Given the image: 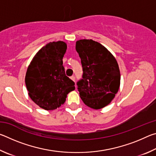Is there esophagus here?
Instances as JSON below:
<instances>
[{
	"label": "esophagus",
	"instance_id": "esophagus-1",
	"mask_svg": "<svg viewBox=\"0 0 156 156\" xmlns=\"http://www.w3.org/2000/svg\"><path fill=\"white\" fill-rule=\"evenodd\" d=\"M70 78L71 79H72V80H73V81H74L75 82V76H71V77H70Z\"/></svg>",
	"mask_w": 156,
	"mask_h": 156
}]
</instances>
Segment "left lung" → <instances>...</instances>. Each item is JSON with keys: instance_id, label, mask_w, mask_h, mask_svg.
<instances>
[{"instance_id": "8db88e82", "label": "left lung", "mask_w": 156, "mask_h": 156, "mask_svg": "<svg viewBox=\"0 0 156 156\" xmlns=\"http://www.w3.org/2000/svg\"><path fill=\"white\" fill-rule=\"evenodd\" d=\"M83 66V79L77 83L82 100L94 109L109 105L118 93L120 73L117 60L106 47L93 40L76 41Z\"/></svg>"}]
</instances>
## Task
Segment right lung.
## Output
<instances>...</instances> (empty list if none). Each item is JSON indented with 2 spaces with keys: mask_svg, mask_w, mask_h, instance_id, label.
<instances>
[{
  "mask_svg": "<svg viewBox=\"0 0 156 156\" xmlns=\"http://www.w3.org/2000/svg\"><path fill=\"white\" fill-rule=\"evenodd\" d=\"M63 41L42 47L28 66L25 84L29 96L42 109L54 110L64 104L75 89L74 82L65 75L62 58L67 50Z\"/></svg>",
  "mask_w": 156,
  "mask_h": 156,
  "instance_id": "right-lung-1",
  "label": "right lung"
}]
</instances>
